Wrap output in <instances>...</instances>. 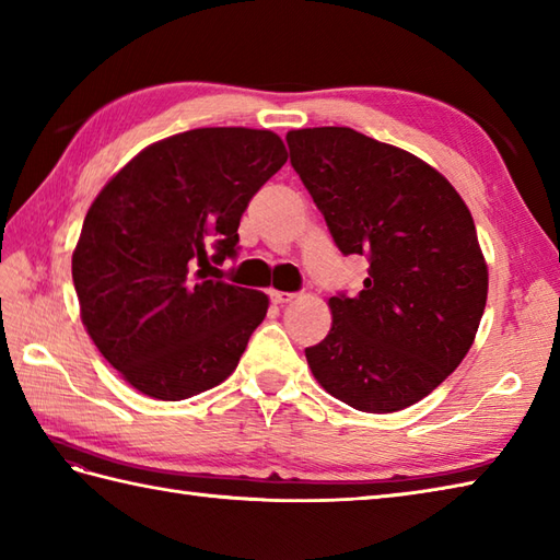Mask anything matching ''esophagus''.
I'll return each instance as SVG.
<instances>
[{
	"instance_id": "esophagus-1",
	"label": "esophagus",
	"mask_w": 560,
	"mask_h": 560,
	"mask_svg": "<svg viewBox=\"0 0 560 560\" xmlns=\"http://www.w3.org/2000/svg\"><path fill=\"white\" fill-rule=\"evenodd\" d=\"M269 299H271V303H277V305H287V303H291V301L295 299V293H289V291H271Z\"/></svg>"
}]
</instances>
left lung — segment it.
Masks as SVG:
<instances>
[{"label":"left lung","mask_w":560,"mask_h":560,"mask_svg":"<svg viewBox=\"0 0 560 560\" xmlns=\"http://www.w3.org/2000/svg\"><path fill=\"white\" fill-rule=\"evenodd\" d=\"M291 165L343 255L368 257L363 291L331 295L329 335L305 349L331 397L407 409L471 349L489 269L457 189L413 153L351 127L293 129Z\"/></svg>","instance_id":"obj_1"}]
</instances>
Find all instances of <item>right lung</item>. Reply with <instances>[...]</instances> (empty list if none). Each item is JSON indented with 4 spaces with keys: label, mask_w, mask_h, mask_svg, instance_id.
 I'll use <instances>...</instances> for the list:
<instances>
[{
    "label": "right lung",
    "mask_w": 560,
    "mask_h": 560,
    "mask_svg": "<svg viewBox=\"0 0 560 560\" xmlns=\"http://www.w3.org/2000/svg\"><path fill=\"white\" fill-rule=\"evenodd\" d=\"M287 159L269 129H189L93 199L71 255L81 323L141 395L180 401L235 371L269 299L205 271L237 255L243 211Z\"/></svg>",
    "instance_id": "add662e5"
}]
</instances>
